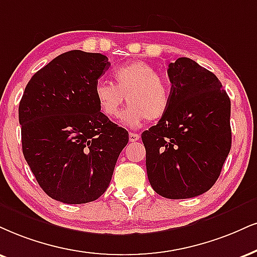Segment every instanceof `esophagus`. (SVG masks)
I'll return each instance as SVG.
<instances>
[{
  "label": "esophagus",
  "mask_w": 257,
  "mask_h": 257,
  "mask_svg": "<svg viewBox=\"0 0 257 257\" xmlns=\"http://www.w3.org/2000/svg\"><path fill=\"white\" fill-rule=\"evenodd\" d=\"M128 138H130V142H132V143H134V142H137L139 139V135L134 134V132H130Z\"/></svg>",
  "instance_id": "34e87169"
}]
</instances>
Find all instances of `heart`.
Instances as JSON below:
<instances>
[{"instance_id":"heart-1","label":"heart","mask_w":257,"mask_h":257,"mask_svg":"<svg viewBox=\"0 0 257 257\" xmlns=\"http://www.w3.org/2000/svg\"><path fill=\"white\" fill-rule=\"evenodd\" d=\"M113 78L114 84L100 81L94 88L99 109L107 118L119 115L125 96L130 104L121 120L131 127H137L145 119L158 120L166 115L172 101L170 85L153 65L143 61L130 62L116 68Z\"/></svg>"}]
</instances>
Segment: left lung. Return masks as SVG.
<instances>
[{
	"label": "left lung",
	"mask_w": 257,
	"mask_h": 257,
	"mask_svg": "<svg viewBox=\"0 0 257 257\" xmlns=\"http://www.w3.org/2000/svg\"><path fill=\"white\" fill-rule=\"evenodd\" d=\"M168 76L169 109L142 134L148 179L164 198H194L216 183L230 153L231 102L217 76L191 58L170 63Z\"/></svg>",
	"instance_id": "left-lung-1"
}]
</instances>
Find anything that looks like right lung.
<instances>
[{
  "label": "right lung",
  "instance_id": "add662e5",
  "mask_svg": "<svg viewBox=\"0 0 257 257\" xmlns=\"http://www.w3.org/2000/svg\"><path fill=\"white\" fill-rule=\"evenodd\" d=\"M110 63L72 50L32 76L19 104L22 153L44 192L64 204H85L108 188L128 132L110 121L94 96Z\"/></svg>",
  "mask_w": 257,
  "mask_h": 257
}]
</instances>
